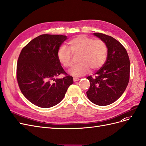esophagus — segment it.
<instances>
[{"label": "esophagus", "mask_w": 146, "mask_h": 146, "mask_svg": "<svg viewBox=\"0 0 146 146\" xmlns=\"http://www.w3.org/2000/svg\"><path fill=\"white\" fill-rule=\"evenodd\" d=\"M73 80H74V82H77V81L79 80V78H76V77H74L73 78Z\"/></svg>", "instance_id": "34e87169"}]
</instances>
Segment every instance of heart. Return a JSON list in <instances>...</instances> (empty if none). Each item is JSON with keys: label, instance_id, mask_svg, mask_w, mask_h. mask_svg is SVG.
<instances>
[{"label": "heart", "instance_id": "heart-1", "mask_svg": "<svg viewBox=\"0 0 146 146\" xmlns=\"http://www.w3.org/2000/svg\"><path fill=\"white\" fill-rule=\"evenodd\" d=\"M108 48L102 39H94L85 35H79L68 42V48L62 46L57 52V58L66 68L72 67V54H79L78 64L72 68L71 74L79 77L89 72L90 68L96 70L100 68L107 58Z\"/></svg>", "mask_w": 146, "mask_h": 146}]
</instances>
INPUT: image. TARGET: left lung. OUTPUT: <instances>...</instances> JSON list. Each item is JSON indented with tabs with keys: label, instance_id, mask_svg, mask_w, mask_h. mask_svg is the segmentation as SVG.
Returning <instances> with one entry per match:
<instances>
[{
	"label": "left lung",
	"instance_id": "left-lung-1",
	"mask_svg": "<svg viewBox=\"0 0 146 146\" xmlns=\"http://www.w3.org/2000/svg\"><path fill=\"white\" fill-rule=\"evenodd\" d=\"M94 35L106 43L108 54L102 67L94 76L86 78L90 82L86 95L93 104L106 106L114 102L125 91L130 78V60L125 48L116 39L101 33Z\"/></svg>",
	"mask_w": 146,
	"mask_h": 146
}]
</instances>
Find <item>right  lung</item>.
<instances>
[{"mask_svg":"<svg viewBox=\"0 0 146 146\" xmlns=\"http://www.w3.org/2000/svg\"><path fill=\"white\" fill-rule=\"evenodd\" d=\"M66 39L64 35H41L20 53L16 69L19 87L25 98L39 107L50 108L60 103L74 82L57 58V52ZM61 73L65 76L55 79Z\"/></svg>","mask_w":146,"mask_h":146,"instance_id":"right-lung-1","label":"right lung"}]
</instances>
